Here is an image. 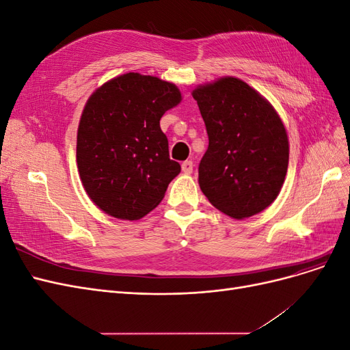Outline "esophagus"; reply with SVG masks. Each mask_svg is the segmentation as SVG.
<instances>
[{
	"label": "esophagus",
	"mask_w": 350,
	"mask_h": 350,
	"mask_svg": "<svg viewBox=\"0 0 350 350\" xmlns=\"http://www.w3.org/2000/svg\"><path fill=\"white\" fill-rule=\"evenodd\" d=\"M181 167H183V172H185V174H191V172H193V169H194V165H193V162H191V161H185V162H183Z\"/></svg>",
	"instance_id": "esophagus-1"
}]
</instances>
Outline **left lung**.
Segmentation results:
<instances>
[{
	"instance_id": "1",
	"label": "left lung",
	"mask_w": 350,
	"mask_h": 350,
	"mask_svg": "<svg viewBox=\"0 0 350 350\" xmlns=\"http://www.w3.org/2000/svg\"><path fill=\"white\" fill-rule=\"evenodd\" d=\"M208 135L198 184L225 215L245 219L279 196L289 142L278 112L245 81L224 77L193 90Z\"/></svg>"
}]
</instances>
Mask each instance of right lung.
Segmentation results:
<instances>
[{
	"label": "right lung",
	"mask_w": 350,
	"mask_h": 350,
	"mask_svg": "<svg viewBox=\"0 0 350 350\" xmlns=\"http://www.w3.org/2000/svg\"><path fill=\"white\" fill-rule=\"evenodd\" d=\"M181 102L172 83L139 72L93 92L77 131V167L90 200L116 219L137 220L165 197L181 165L169 159L163 113Z\"/></svg>",
	"instance_id": "add662e5"
}]
</instances>
